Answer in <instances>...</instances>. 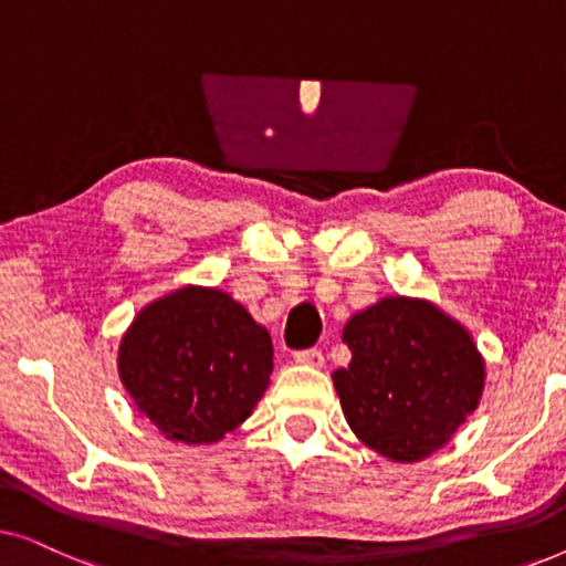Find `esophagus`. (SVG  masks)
<instances>
[{"label": "esophagus", "instance_id": "34e87169", "mask_svg": "<svg viewBox=\"0 0 566 566\" xmlns=\"http://www.w3.org/2000/svg\"><path fill=\"white\" fill-rule=\"evenodd\" d=\"M293 360H296L298 366H308V368H322L324 366V355H322V350H316V347L293 353Z\"/></svg>", "mask_w": 566, "mask_h": 566}]
</instances>
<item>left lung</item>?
<instances>
[{
	"instance_id": "obj_1",
	"label": "left lung",
	"mask_w": 566,
	"mask_h": 566,
	"mask_svg": "<svg viewBox=\"0 0 566 566\" xmlns=\"http://www.w3.org/2000/svg\"><path fill=\"white\" fill-rule=\"evenodd\" d=\"M343 343L353 360L332 374L339 405L360 443L384 459H428L479 407L482 353L432 301L386 296L350 316Z\"/></svg>"
}]
</instances>
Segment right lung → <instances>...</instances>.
Here are the masks:
<instances>
[{
	"mask_svg": "<svg viewBox=\"0 0 566 566\" xmlns=\"http://www.w3.org/2000/svg\"><path fill=\"white\" fill-rule=\"evenodd\" d=\"M118 374L161 436L216 443L265 394L273 339L227 291L182 285L136 314L120 339Z\"/></svg>",
	"mask_w": 566,
	"mask_h": 566,
	"instance_id": "right-lung-1",
	"label": "right lung"
}]
</instances>
